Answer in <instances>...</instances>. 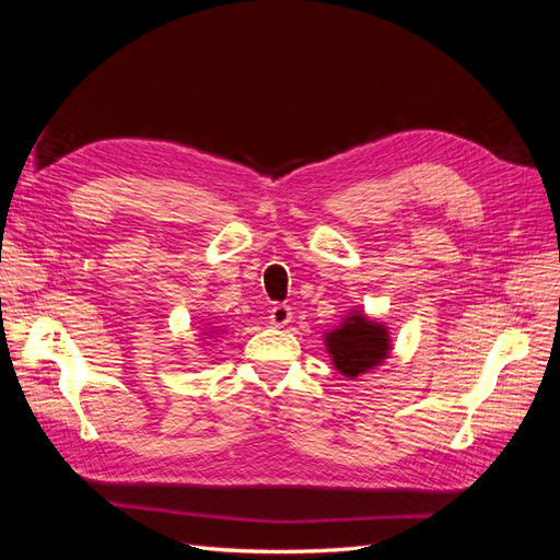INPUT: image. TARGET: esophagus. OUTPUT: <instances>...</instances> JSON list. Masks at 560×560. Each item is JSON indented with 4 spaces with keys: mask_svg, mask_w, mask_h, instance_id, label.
Wrapping results in <instances>:
<instances>
[{
    "mask_svg": "<svg viewBox=\"0 0 560 560\" xmlns=\"http://www.w3.org/2000/svg\"><path fill=\"white\" fill-rule=\"evenodd\" d=\"M270 325L273 327H284L287 322H292V308L287 306V303H276L273 308H270Z\"/></svg>",
    "mask_w": 560,
    "mask_h": 560,
    "instance_id": "1",
    "label": "esophagus"
}]
</instances>
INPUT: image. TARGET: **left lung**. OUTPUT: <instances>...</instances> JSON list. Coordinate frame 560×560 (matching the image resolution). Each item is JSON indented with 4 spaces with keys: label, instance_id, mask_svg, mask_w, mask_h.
<instances>
[{
    "label": "left lung",
    "instance_id": "left-lung-1",
    "mask_svg": "<svg viewBox=\"0 0 560 560\" xmlns=\"http://www.w3.org/2000/svg\"><path fill=\"white\" fill-rule=\"evenodd\" d=\"M325 343L334 366L348 378L366 374L389 354L387 329L360 313H352L341 327L329 331Z\"/></svg>",
    "mask_w": 560,
    "mask_h": 560
}]
</instances>
